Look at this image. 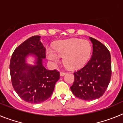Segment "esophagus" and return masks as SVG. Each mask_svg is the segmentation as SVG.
<instances>
[{
	"instance_id": "1",
	"label": "esophagus",
	"mask_w": 123,
	"mask_h": 123,
	"mask_svg": "<svg viewBox=\"0 0 123 123\" xmlns=\"http://www.w3.org/2000/svg\"><path fill=\"white\" fill-rule=\"evenodd\" d=\"M65 74H66V73L63 72V71H61V72L60 73V74L61 76H63Z\"/></svg>"
}]
</instances>
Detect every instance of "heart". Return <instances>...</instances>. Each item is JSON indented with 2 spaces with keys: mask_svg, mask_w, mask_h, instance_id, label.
<instances>
[{
  "mask_svg": "<svg viewBox=\"0 0 123 123\" xmlns=\"http://www.w3.org/2000/svg\"><path fill=\"white\" fill-rule=\"evenodd\" d=\"M55 52L47 49V56L52 63L60 62V56H64L63 62L68 68L78 69L85 65L90 57L92 47L87 40L69 39L58 42L54 46Z\"/></svg>",
  "mask_w": 123,
  "mask_h": 123,
  "instance_id": "1",
  "label": "heart"
}]
</instances>
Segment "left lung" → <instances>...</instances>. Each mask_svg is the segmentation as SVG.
I'll use <instances>...</instances> for the list:
<instances>
[{"label":"left lung","mask_w":123,"mask_h":123,"mask_svg":"<svg viewBox=\"0 0 123 123\" xmlns=\"http://www.w3.org/2000/svg\"><path fill=\"white\" fill-rule=\"evenodd\" d=\"M90 39L93 47L92 57L83 68L74 73V81L70 87L75 96L84 100H93L104 95L111 76L109 50L97 40Z\"/></svg>","instance_id":"left-lung-1"}]
</instances>
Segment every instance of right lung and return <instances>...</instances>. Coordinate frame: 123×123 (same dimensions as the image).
Here are the masks:
<instances>
[{"mask_svg": "<svg viewBox=\"0 0 123 123\" xmlns=\"http://www.w3.org/2000/svg\"><path fill=\"white\" fill-rule=\"evenodd\" d=\"M40 37H31L20 44L13 53L10 63L14 90L21 99L31 104H39L48 99L60 79L58 71L48 70L42 65L45 48ZM31 54L36 56L34 65L26 63V57Z\"/></svg>", "mask_w": 123, "mask_h": 123, "instance_id": "add662e5", "label": "right lung"}]
</instances>
